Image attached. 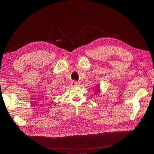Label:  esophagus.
Wrapping results in <instances>:
<instances>
[{
	"mask_svg": "<svg viewBox=\"0 0 154 154\" xmlns=\"http://www.w3.org/2000/svg\"><path fill=\"white\" fill-rule=\"evenodd\" d=\"M79 83H80V82H75V81H73L71 83V84L72 86H76V85H78Z\"/></svg>",
	"mask_w": 154,
	"mask_h": 154,
	"instance_id": "obj_1",
	"label": "esophagus"
}]
</instances>
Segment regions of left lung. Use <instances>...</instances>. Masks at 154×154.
Wrapping results in <instances>:
<instances>
[{
	"label": "left lung",
	"mask_w": 154,
	"mask_h": 154,
	"mask_svg": "<svg viewBox=\"0 0 154 154\" xmlns=\"http://www.w3.org/2000/svg\"><path fill=\"white\" fill-rule=\"evenodd\" d=\"M99 92H100V88L99 87L98 88H96V90H95V92H94L95 94H97V93H99Z\"/></svg>",
	"instance_id": "obj_1"
}]
</instances>
